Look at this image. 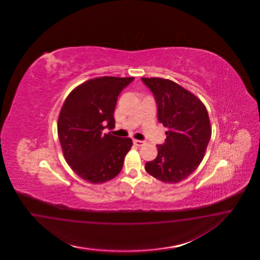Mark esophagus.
Instances as JSON below:
<instances>
[{"instance_id":"34e87169","label":"esophagus","mask_w":260,"mask_h":260,"mask_svg":"<svg viewBox=\"0 0 260 260\" xmlns=\"http://www.w3.org/2000/svg\"><path fill=\"white\" fill-rule=\"evenodd\" d=\"M134 143L136 146H138V147H142V146L145 145V142L141 141V140H136V139H134Z\"/></svg>"}]
</instances>
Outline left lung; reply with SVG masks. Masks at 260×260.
Masks as SVG:
<instances>
[{
  "label": "left lung",
  "mask_w": 260,
  "mask_h": 260,
  "mask_svg": "<svg viewBox=\"0 0 260 260\" xmlns=\"http://www.w3.org/2000/svg\"><path fill=\"white\" fill-rule=\"evenodd\" d=\"M153 92L158 120L169 128L164 145H157V157L145 169L164 183H177L197 170L212 136V126L202 101L169 79L141 78Z\"/></svg>",
  "instance_id": "obj_1"
}]
</instances>
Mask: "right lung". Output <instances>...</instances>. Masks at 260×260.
<instances>
[{"mask_svg":"<svg viewBox=\"0 0 260 260\" xmlns=\"http://www.w3.org/2000/svg\"><path fill=\"white\" fill-rule=\"evenodd\" d=\"M134 79H89L68 95L60 110L57 131L63 157L74 173L91 184L116 177L133 146L131 138L104 134L103 129L115 125L117 97Z\"/></svg>","mask_w":260,"mask_h":260,"instance_id":"1","label":"right lung"}]
</instances>
